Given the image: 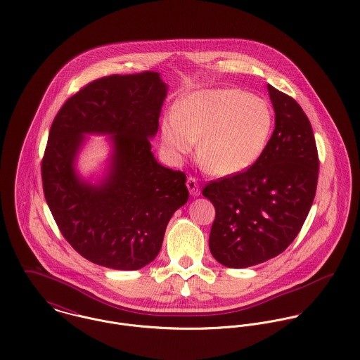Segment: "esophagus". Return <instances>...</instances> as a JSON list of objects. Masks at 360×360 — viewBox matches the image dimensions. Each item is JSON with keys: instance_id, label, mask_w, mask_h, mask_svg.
Segmentation results:
<instances>
[{"instance_id": "34e87169", "label": "esophagus", "mask_w": 360, "mask_h": 360, "mask_svg": "<svg viewBox=\"0 0 360 360\" xmlns=\"http://www.w3.org/2000/svg\"><path fill=\"white\" fill-rule=\"evenodd\" d=\"M187 188L190 191V194L193 197H198L201 190H200V184H198V180L195 177H188L187 179Z\"/></svg>"}]
</instances>
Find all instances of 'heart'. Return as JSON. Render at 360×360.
<instances>
[{
	"mask_svg": "<svg viewBox=\"0 0 360 360\" xmlns=\"http://www.w3.org/2000/svg\"><path fill=\"white\" fill-rule=\"evenodd\" d=\"M274 116L264 100L233 89H207L180 98L173 115L160 122V139L176 160L198 156L216 176H234L262 156L271 136Z\"/></svg>",
	"mask_w": 360,
	"mask_h": 360,
	"instance_id": "1",
	"label": "heart"
}]
</instances>
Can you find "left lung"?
<instances>
[{
    "label": "left lung",
    "instance_id": "obj_1",
    "mask_svg": "<svg viewBox=\"0 0 360 360\" xmlns=\"http://www.w3.org/2000/svg\"><path fill=\"white\" fill-rule=\"evenodd\" d=\"M276 113L264 153L243 173L202 190L216 210L209 250L223 266L244 269L277 257L295 240L313 204L319 156L308 116L267 84Z\"/></svg>",
    "mask_w": 360,
    "mask_h": 360
}]
</instances>
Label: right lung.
<instances>
[{
  "label": "right lung",
  "mask_w": 360,
  "mask_h": 360,
  "mask_svg": "<svg viewBox=\"0 0 360 360\" xmlns=\"http://www.w3.org/2000/svg\"><path fill=\"white\" fill-rule=\"evenodd\" d=\"M166 93L158 72L106 76L72 96L52 122L41 162L46 201L65 240L96 264L139 270L151 263L170 217L188 200L186 174L151 153ZM84 134L112 136L98 185L74 169Z\"/></svg>",
  "instance_id": "right-lung-1"
}]
</instances>
